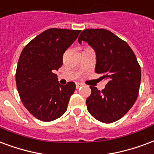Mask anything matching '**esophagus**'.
I'll use <instances>...</instances> for the list:
<instances>
[{
	"label": "esophagus",
	"mask_w": 154,
	"mask_h": 154,
	"mask_svg": "<svg viewBox=\"0 0 154 154\" xmlns=\"http://www.w3.org/2000/svg\"><path fill=\"white\" fill-rule=\"evenodd\" d=\"M82 86V83H76V88L77 89L80 88Z\"/></svg>",
	"instance_id": "esophagus-1"
}]
</instances>
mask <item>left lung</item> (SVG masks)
Segmentation results:
<instances>
[{
	"label": "left lung",
	"mask_w": 154,
	"mask_h": 154,
	"mask_svg": "<svg viewBox=\"0 0 154 154\" xmlns=\"http://www.w3.org/2000/svg\"><path fill=\"white\" fill-rule=\"evenodd\" d=\"M86 42L96 54L94 71L103 75L108 83L101 91L90 86L86 99L88 112L104 123L119 120L129 111L138 97L141 70L129 45L106 29H86L78 42Z\"/></svg>",
	"instance_id": "left-lung-1"
}]
</instances>
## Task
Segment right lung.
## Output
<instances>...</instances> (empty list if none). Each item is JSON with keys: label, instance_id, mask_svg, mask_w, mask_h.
I'll return each instance as SVG.
<instances>
[{"label": "right lung", "instance_id": "right-lung-1", "mask_svg": "<svg viewBox=\"0 0 154 154\" xmlns=\"http://www.w3.org/2000/svg\"><path fill=\"white\" fill-rule=\"evenodd\" d=\"M81 30L51 28L32 40L23 50L17 66L16 86L31 114L43 122L60 118L68 109L76 85H60L54 73L62 66L63 55Z\"/></svg>", "mask_w": 154, "mask_h": 154}]
</instances>
